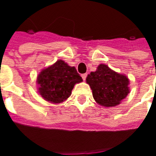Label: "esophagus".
<instances>
[{"mask_svg": "<svg viewBox=\"0 0 156 156\" xmlns=\"http://www.w3.org/2000/svg\"><path fill=\"white\" fill-rule=\"evenodd\" d=\"M87 73H83V74H82V78H83V79L84 81L86 80V78H87Z\"/></svg>", "mask_w": 156, "mask_h": 156, "instance_id": "esophagus-1", "label": "esophagus"}]
</instances>
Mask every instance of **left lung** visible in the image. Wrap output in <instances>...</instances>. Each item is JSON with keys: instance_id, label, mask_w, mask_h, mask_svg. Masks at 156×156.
Instances as JSON below:
<instances>
[{"instance_id": "obj_1", "label": "left lung", "mask_w": 156, "mask_h": 156, "mask_svg": "<svg viewBox=\"0 0 156 156\" xmlns=\"http://www.w3.org/2000/svg\"><path fill=\"white\" fill-rule=\"evenodd\" d=\"M87 83L92 90L93 97L101 106L115 107L129 93V78L101 64L87 77Z\"/></svg>"}]
</instances>
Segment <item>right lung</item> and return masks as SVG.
<instances>
[{"instance_id":"1","label":"right lung","mask_w":156,"mask_h":156,"mask_svg":"<svg viewBox=\"0 0 156 156\" xmlns=\"http://www.w3.org/2000/svg\"><path fill=\"white\" fill-rule=\"evenodd\" d=\"M83 81L75 67L68 66L64 61L44 69L37 77L38 90L45 100L53 104L64 102L71 95L76 83Z\"/></svg>"}]
</instances>
